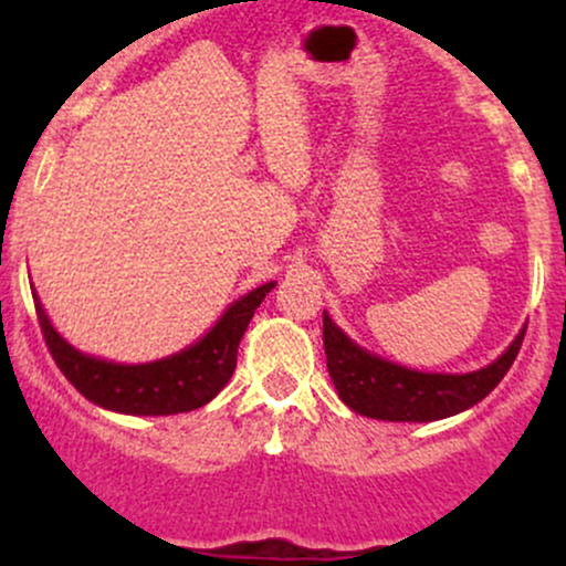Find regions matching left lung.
I'll return each instance as SVG.
<instances>
[{"label":"left lung","mask_w":566,"mask_h":566,"mask_svg":"<svg viewBox=\"0 0 566 566\" xmlns=\"http://www.w3.org/2000/svg\"><path fill=\"white\" fill-rule=\"evenodd\" d=\"M524 333L490 367L469 375H431L407 369L350 343L324 314V354L337 394L354 412L391 423H431L482 401L509 373Z\"/></svg>","instance_id":"obj_1"}]
</instances>
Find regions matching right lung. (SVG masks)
Wrapping results in <instances>:
<instances>
[{
    "label": "right lung",
    "instance_id": "obj_1",
    "mask_svg": "<svg viewBox=\"0 0 566 566\" xmlns=\"http://www.w3.org/2000/svg\"><path fill=\"white\" fill-rule=\"evenodd\" d=\"M271 290L274 282L247 292L199 343L151 365H114L80 354L55 333L36 292L34 305L50 356L84 399L125 415H178L205 407L231 380L239 340Z\"/></svg>",
    "mask_w": 566,
    "mask_h": 566
}]
</instances>
